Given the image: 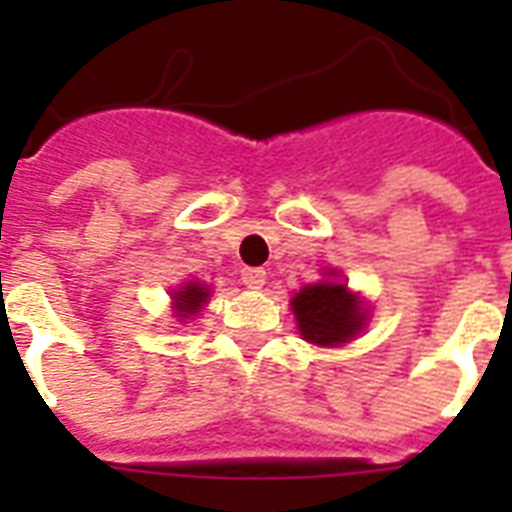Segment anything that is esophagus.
Wrapping results in <instances>:
<instances>
[{
	"instance_id": "esophagus-1",
	"label": "esophagus",
	"mask_w": 512,
	"mask_h": 512,
	"mask_svg": "<svg viewBox=\"0 0 512 512\" xmlns=\"http://www.w3.org/2000/svg\"><path fill=\"white\" fill-rule=\"evenodd\" d=\"M241 281H244V287L249 289H263L265 271L263 268H244V271H241Z\"/></svg>"
}]
</instances>
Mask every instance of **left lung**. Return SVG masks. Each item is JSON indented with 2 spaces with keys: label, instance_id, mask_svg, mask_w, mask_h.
<instances>
[{
  "label": "left lung",
  "instance_id": "1",
  "mask_svg": "<svg viewBox=\"0 0 512 512\" xmlns=\"http://www.w3.org/2000/svg\"><path fill=\"white\" fill-rule=\"evenodd\" d=\"M292 311L303 340L313 345H342L366 327L361 297L337 281H319L303 287L292 297Z\"/></svg>",
  "mask_w": 512,
  "mask_h": 512
}]
</instances>
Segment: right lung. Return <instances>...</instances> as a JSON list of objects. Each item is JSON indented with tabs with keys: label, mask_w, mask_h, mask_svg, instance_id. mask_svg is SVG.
<instances>
[{
	"label": "right lung",
	"mask_w": 512,
	"mask_h": 512,
	"mask_svg": "<svg viewBox=\"0 0 512 512\" xmlns=\"http://www.w3.org/2000/svg\"><path fill=\"white\" fill-rule=\"evenodd\" d=\"M207 300L209 284H201V281H185L183 287L172 292V308H175V316L180 321L196 316L207 305Z\"/></svg>",
	"instance_id": "1"
}]
</instances>
